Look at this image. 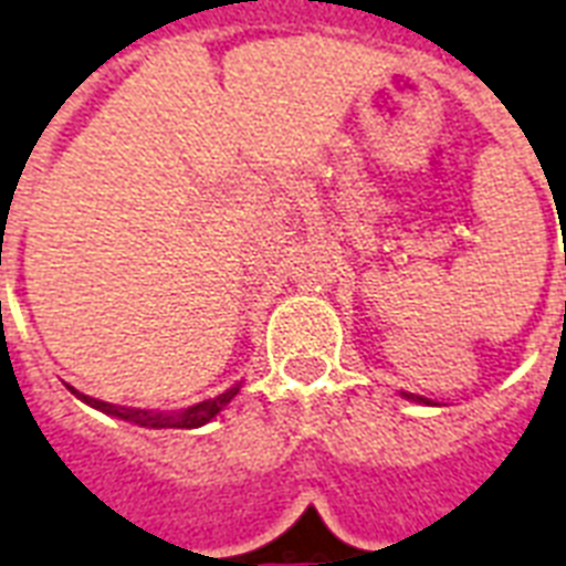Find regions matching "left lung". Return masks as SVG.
<instances>
[{
  "label": "left lung",
  "instance_id": "left-lung-1",
  "mask_svg": "<svg viewBox=\"0 0 566 566\" xmlns=\"http://www.w3.org/2000/svg\"><path fill=\"white\" fill-rule=\"evenodd\" d=\"M408 399H413V401H426V405H429V399H422V396H408Z\"/></svg>",
  "mask_w": 566,
  "mask_h": 566
}]
</instances>
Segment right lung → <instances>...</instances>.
I'll list each match as a JSON object with an SVG mask.
<instances>
[{"label":"right lung","mask_w":566,"mask_h":566,"mask_svg":"<svg viewBox=\"0 0 566 566\" xmlns=\"http://www.w3.org/2000/svg\"><path fill=\"white\" fill-rule=\"evenodd\" d=\"M240 392V384H233L230 389L219 392L216 399H207L195 405V408H188V411H177V413H161V411H144V408H119V405H111V401H98L90 399V396H81L86 405L92 408H98V411L111 413V417H119V420H128L134 426H144V429H198L203 422H209L216 413L228 405L233 396Z\"/></svg>","instance_id":"add662e5"}]
</instances>
